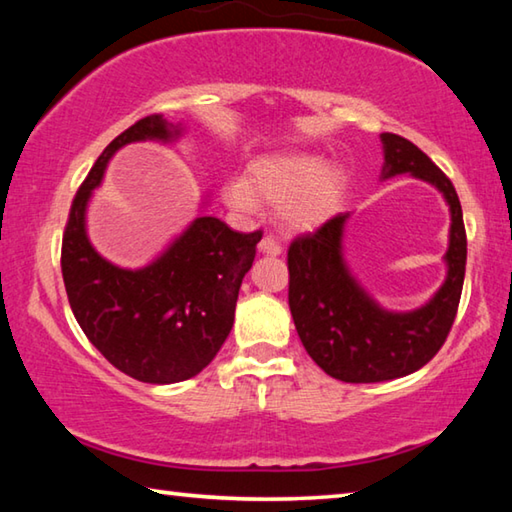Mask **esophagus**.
Returning a JSON list of instances; mask_svg holds the SVG:
<instances>
[{"label":"esophagus","mask_w":512,"mask_h":512,"mask_svg":"<svg viewBox=\"0 0 512 512\" xmlns=\"http://www.w3.org/2000/svg\"><path fill=\"white\" fill-rule=\"evenodd\" d=\"M257 248H259V253H262V255H271V257L282 255V246L277 244L273 237H264L262 241H259Z\"/></svg>","instance_id":"1"}]
</instances>
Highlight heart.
<instances>
[{
  "instance_id": "b5f03b06",
  "label": "heart",
  "mask_w": 512,
  "mask_h": 512,
  "mask_svg": "<svg viewBox=\"0 0 512 512\" xmlns=\"http://www.w3.org/2000/svg\"><path fill=\"white\" fill-rule=\"evenodd\" d=\"M345 173L316 153H268L248 164L246 178H230L223 198L239 212H253L257 198L280 205V219L291 230H316L339 212Z\"/></svg>"
}]
</instances>
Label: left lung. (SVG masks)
<instances>
[{
  "label": "left lung",
  "instance_id": "obj_1",
  "mask_svg": "<svg viewBox=\"0 0 512 512\" xmlns=\"http://www.w3.org/2000/svg\"><path fill=\"white\" fill-rule=\"evenodd\" d=\"M381 180L409 176L443 194L449 207L445 282L424 305L395 311L381 307L345 262L343 237L350 212L334 216L314 235L289 248V307L311 359L329 377L375 384L406 377L433 359L447 339L463 291L467 239L456 189L413 142L381 133Z\"/></svg>",
  "mask_w": 512,
  "mask_h": 512
}]
</instances>
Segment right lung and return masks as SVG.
Returning a JSON list of instances; mask_svg holds the SVG:
<instances>
[{
	"label": "right lung",
	"mask_w": 512,
	"mask_h": 512,
	"mask_svg": "<svg viewBox=\"0 0 512 512\" xmlns=\"http://www.w3.org/2000/svg\"><path fill=\"white\" fill-rule=\"evenodd\" d=\"M183 135L185 124L151 115L115 137L76 192L63 235L60 266L76 323L112 366L146 384L185 381L216 357L262 239V232L244 235L198 214L140 268L112 264L92 246L88 205L112 155L135 142L171 144Z\"/></svg>",
	"instance_id": "right-lung-1"
}]
</instances>
